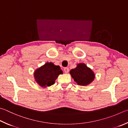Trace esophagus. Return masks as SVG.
<instances>
[{
	"label": "esophagus",
	"instance_id": "1",
	"mask_svg": "<svg viewBox=\"0 0 128 128\" xmlns=\"http://www.w3.org/2000/svg\"><path fill=\"white\" fill-rule=\"evenodd\" d=\"M64 71L66 73H68L69 71V69L68 68H64Z\"/></svg>",
	"mask_w": 128,
	"mask_h": 128
}]
</instances>
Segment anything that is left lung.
I'll return each instance as SVG.
<instances>
[{"instance_id":"obj_1","label":"left lung","mask_w":128,"mask_h":128,"mask_svg":"<svg viewBox=\"0 0 128 128\" xmlns=\"http://www.w3.org/2000/svg\"><path fill=\"white\" fill-rule=\"evenodd\" d=\"M74 80L80 86H87L94 80L95 75L91 69L84 63L76 65V68L69 72Z\"/></svg>"}]
</instances>
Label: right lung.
Returning <instances> with one entry per match:
<instances>
[{"mask_svg":"<svg viewBox=\"0 0 128 128\" xmlns=\"http://www.w3.org/2000/svg\"><path fill=\"white\" fill-rule=\"evenodd\" d=\"M62 74V71L59 66L48 62L37 69L34 74V80L39 86L47 87L54 84L58 76Z\"/></svg>","mask_w":128,"mask_h":128,"instance_id":"right-lung-1","label":"right lung"}]
</instances>
